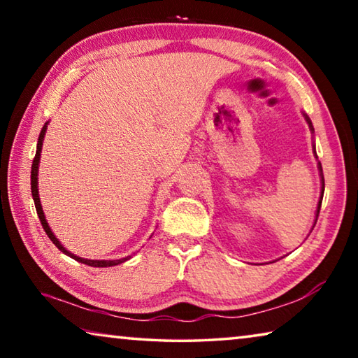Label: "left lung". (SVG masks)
I'll return each instance as SVG.
<instances>
[{
	"label": "left lung",
	"instance_id": "obj_1",
	"mask_svg": "<svg viewBox=\"0 0 358 358\" xmlns=\"http://www.w3.org/2000/svg\"><path fill=\"white\" fill-rule=\"evenodd\" d=\"M306 121H308V123H310V128L313 129V124H311V121H310V118H308L306 117ZM319 169H320V172H322V166H320V162H319ZM324 175H322V192H324ZM322 196H324V194H322ZM322 196H320V201H319V205H317V216H319V210H320V205H322Z\"/></svg>",
	"mask_w": 358,
	"mask_h": 358
}]
</instances>
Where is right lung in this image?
<instances>
[{"label": "right lung", "instance_id": "right-lung-1", "mask_svg": "<svg viewBox=\"0 0 358 358\" xmlns=\"http://www.w3.org/2000/svg\"><path fill=\"white\" fill-rule=\"evenodd\" d=\"M45 131H47V123L44 124V128H42L41 134H39V138H38V150H36V156H34L33 166H31V192H33L36 211H38V216H39V220H41V224H42V227H44L45 234L48 235V238H50V240L53 241V245H55L59 251H63L64 254H68L69 257L76 259L77 262H82V264H85V265H90V266H113V265H118V264H121V262H126V260L131 259V256L124 257V259H118V260H90V259H82V257H78V256H74V254L69 252L68 250H64L63 245L59 243L55 235H53V232L50 230V227H48V224H47V221H45V216H44V211H42V207H41L39 191H38V169H39L41 150H42V142H44Z\"/></svg>", "mask_w": 358, "mask_h": 358}]
</instances>
